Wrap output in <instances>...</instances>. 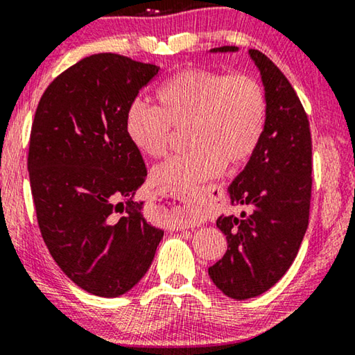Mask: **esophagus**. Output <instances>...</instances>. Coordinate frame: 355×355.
I'll list each match as a JSON object with an SVG mask.
<instances>
[{"label": "esophagus", "mask_w": 355, "mask_h": 355, "mask_svg": "<svg viewBox=\"0 0 355 355\" xmlns=\"http://www.w3.org/2000/svg\"><path fill=\"white\" fill-rule=\"evenodd\" d=\"M188 205L187 209H189L193 211V214L199 215L202 214V211H205L209 209V199L205 198L204 193H199V194H194L191 199H188V202H184Z\"/></svg>", "instance_id": "obj_1"}]
</instances>
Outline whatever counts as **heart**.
I'll return each instance as SVG.
<instances>
[{
    "label": "heart",
    "instance_id": "1",
    "mask_svg": "<svg viewBox=\"0 0 355 355\" xmlns=\"http://www.w3.org/2000/svg\"><path fill=\"white\" fill-rule=\"evenodd\" d=\"M157 108L141 100L125 113V135L141 155L157 159L171 146L173 129L188 127L191 148L156 167L151 184L189 193L215 177L225 162H245L260 144L266 125V92L255 78L207 68H188L173 75L156 92Z\"/></svg>",
    "mask_w": 355,
    "mask_h": 355
}]
</instances>
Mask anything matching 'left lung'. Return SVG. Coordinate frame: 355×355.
<instances>
[{"mask_svg": "<svg viewBox=\"0 0 355 355\" xmlns=\"http://www.w3.org/2000/svg\"><path fill=\"white\" fill-rule=\"evenodd\" d=\"M223 46L210 52H237ZM248 55L266 92V125L257 150L230 184L239 216H218L228 250L209 268L216 287L232 300H248L272 287L292 266L308 230L313 188L309 121L284 73L257 49Z\"/></svg>", "mask_w": 355, "mask_h": 355, "instance_id": "obj_1", "label": "left lung"}]
</instances>
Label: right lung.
Wrapping results in <instances>:
<instances>
[{"label":"right lung","mask_w":355,"mask_h":355,"mask_svg":"<svg viewBox=\"0 0 355 355\" xmlns=\"http://www.w3.org/2000/svg\"><path fill=\"white\" fill-rule=\"evenodd\" d=\"M159 67L118 54L79 60L49 84L31 125L28 173L52 258L87 293L116 298L150 269L164 230L135 198L146 178L125 113Z\"/></svg>","instance_id":"add662e5"}]
</instances>
